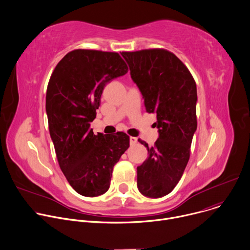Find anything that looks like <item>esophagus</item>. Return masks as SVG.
Returning <instances> with one entry per match:
<instances>
[{"label": "esophagus", "mask_w": 250, "mask_h": 250, "mask_svg": "<svg viewBox=\"0 0 250 250\" xmlns=\"http://www.w3.org/2000/svg\"><path fill=\"white\" fill-rule=\"evenodd\" d=\"M137 142V138L134 137V136H130L129 137V144L132 146V145H135Z\"/></svg>", "instance_id": "obj_1"}]
</instances>
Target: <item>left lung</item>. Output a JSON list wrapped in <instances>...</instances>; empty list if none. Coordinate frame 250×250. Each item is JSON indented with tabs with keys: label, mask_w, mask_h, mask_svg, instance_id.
I'll return each mask as SVG.
<instances>
[{
	"label": "left lung",
	"mask_w": 250,
	"mask_h": 250,
	"mask_svg": "<svg viewBox=\"0 0 250 250\" xmlns=\"http://www.w3.org/2000/svg\"><path fill=\"white\" fill-rule=\"evenodd\" d=\"M147 113H156L154 146L138 139L148 158L137 167V188L148 198L168 195L179 182L197 129V87L188 68L164 49L122 52Z\"/></svg>",
	"instance_id": "obj_1"
}]
</instances>
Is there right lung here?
<instances>
[{
  "mask_svg": "<svg viewBox=\"0 0 250 250\" xmlns=\"http://www.w3.org/2000/svg\"><path fill=\"white\" fill-rule=\"evenodd\" d=\"M127 73L117 52L77 49L67 53L50 77L45 109L59 166L78 194L97 197L110 188L113 168L129 136L94 134L90 127L104 86Z\"/></svg>",
  "mask_w": 250,
  "mask_h": 250,
  "instance_id": "obj_1",
  "label": "right lung"
}]
</instances>
